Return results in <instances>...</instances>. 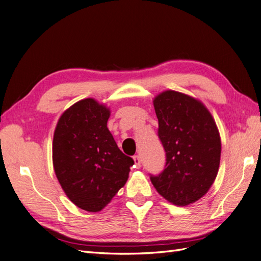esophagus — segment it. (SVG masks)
I'll return each mask as SVG.
<instances>
[{"mask_svg":"<svg viewBox=\"0 0 261 261\" xmlns=\"http://www.w3.org/2000/svg\"><path fill=\"white\" fill-rule=\"evenodd\" d=\"M133 159H134V162H135V168L139 169L141 167V161H140L139 155H134Z\"/></svg>","mask_w":261,"mask_h":261,"instance_id":"esophagus-1","label":"esophagus"}]
</instances>
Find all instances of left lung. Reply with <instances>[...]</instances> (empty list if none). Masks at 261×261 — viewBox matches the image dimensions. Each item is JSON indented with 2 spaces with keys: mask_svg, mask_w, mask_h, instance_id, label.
Here are the masks:
<instances>
[{
  "mask_svg": "<svg viewBox=\"0 0 261 261\" xmlns=\"http://www.w3.org/2000/svg\"><path fill=\"white\" fill-rule=\"evenodd\" d=\"M158 137L165 151L164 170L150 174L156 192L176 206H187L215 181L221 140L212 115L200 101L168 90L154 98Z\"/></svg>",
  "mask_w": 261,
  "mask_h": 261,
  "instance_id": "8db88e82",
  "label": "left lung"
}]
</instances>
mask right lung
<instances>
[{
  "instance_id": "1",
  "label": "right lung",
  "mask_w": 261,
  "mask_h": 261,
  "mask_svg": "<svg viewBox=\"0 0 261 261\" xmlns=\"http://www.w3.org/2000/svg\"><path fill=\"white\" fill-rule=\"evenodd\" d=\"M110 110L93 99L76 102L62 114L53 137V167L77 207L98 212L128 178L134 160L117 147L107 127Z\"/></svg>"
}]
</instances>
